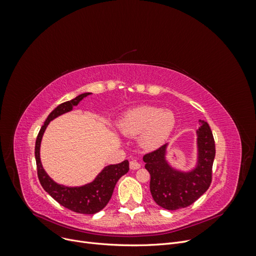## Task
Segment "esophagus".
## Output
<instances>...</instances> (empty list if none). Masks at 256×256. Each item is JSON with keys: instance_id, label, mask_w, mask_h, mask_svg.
<instances>
[{"instance_id": "obj_1", "label": "esophagus", "mask_w": 256, "mask_h": 256, "mask_svg": "<svg viewBox=\"0 0 256 256\" xmlns=\"http://www.w3.org/2000/svg\"><path fill=\"white\" fill-rule=\"evenodd\" d=\"M129 166H130L131 170H138V168H141V164H138V162H136V161H130Z\"/></svg>"}]
</instances>
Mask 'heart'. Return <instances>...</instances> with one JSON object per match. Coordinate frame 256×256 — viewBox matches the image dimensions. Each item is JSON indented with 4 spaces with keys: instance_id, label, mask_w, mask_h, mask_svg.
<instances>
[{
    "instance_id": "obj_1",
    "label": "heart",
    "mask_w": 256,
    "mask_h": 256,
    "mask_svg": "<svg viewBox=\"0 0 256 256\" xmlns=\"http://www.w3.org/2000/svg\"><path fill=\"white\" fill-rule=\"evenodd\" d=\"M176 125L175 115L171 110L158 106H142L124 114L118 127L124 136H140V143L146 150L157 148L164 144Z\"/></svg>"
}]
</instances>
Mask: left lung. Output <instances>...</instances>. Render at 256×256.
Returning <instances> with one entry per match:
<instances>
[{"mask_svg":"<svg viewBox=\"0 0 256 256\" xmlns=\"http://www.w3.org/2000/svg\"><path fill=\"white\" fill-rule=\"evenodd\" d=\"M198 166L191 172L174 170L166 160V144L144 154L145 168L150 174V188L154 202L168 210L188 207L202 196L212 180L216 154L214 136L208 124L200 120Z\"/></svg>","mask_w":256,"mask_h":256,"instance_id":"left-lung-1","label":"left lung"}]
</instances>
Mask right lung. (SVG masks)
<instances>
[{
  "label": "right lung",
  "instance_id": "right-lung-1",
  "mask_svg": "<svg viewBox=\"0 0 256 256\" xmlns=\"http://www.w3.org/2000/svg\"><path fill=\"white\" fill-rule=\"evenodd\" d=\"M90 94V92H84L74 99L69 102L60 104L54 109L46 120L42 127L40 130L35 143V159L37 166V175L40 184L46 192L56 200L58 204L68 208L78 214H94L102 210L109 203V200L113 194L116 182L120 178L125 175L129 171V162L125 160L118 164H111L106 166L102 172L98 174L94 182L86 184L81 187H65L53 182L49 175L46 173L42 166L40 150V142L46 128L49 122L58 116L72 110L74 106L78 104L81 100Z\"/></svg>",
  "mask_w": 256,
  "mask_h": 256
}]
</instances>
